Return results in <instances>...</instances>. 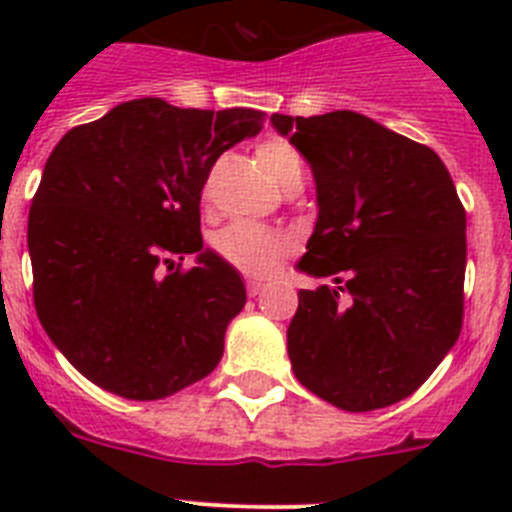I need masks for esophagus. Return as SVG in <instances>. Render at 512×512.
Masks as SVG:
<instances>
[{"label": "esophagus", "instance_id": "1", "mask_svg": "<svg viewBox=\"0 0 512 512\" xmlns=\"http://www.w3.org/2000/svg\"><path fill=\"white\" fill-rule=\"evenodd\" d=\"M246 289H248V297H259L261 292H264V282H256V279H248Z\"/></svg>", "mask_w": 512, "mask_h": 512}]
</instances>
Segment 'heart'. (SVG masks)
I'll list each match as a JSON object with an SVG mask.
<instances>
[{
    "instance_id": "b5f03b06",
    "label": "heart",
    "mask_w": 512,
    "mask_h": 512,
    "mask_svg": "<svg viewBox=\"0 0 512 512\" xmlns=\"http://www.w3.org/2000/svg\"><path fill=\"white\" fill-rule=\"evenodd\" d=\"M256 156H259L261 169L269 174V179L277 187L287 189L292 184H302L305 166H302L300 153L295 151V146H289L287 140H264ZM212 246L220 253V259H225L235 269L253 274V277H266L287 256L292 241L277 230L238 220V223H230L223 230H217Z\"/></svg>"
}]
</instances>
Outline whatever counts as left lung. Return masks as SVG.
Returning <instances> with one entry per match:
<instances>
[{"label":"left lung","mask_w":512,"mask_h":512,"mask_svg":"<svg viewBox=\"0 0 512 512\" xmlns=\"http://www.w3.org/2000/svg\"><path fill=\"white\" fill-rule=\"evenodd\" d=\"M315 176L318 223L287 328L295 377L348 413L413 395L461 333L467 212L436 151L351 110L271 115ZM346 291L348 298H341Z\"/></svg>","instance_id":"obj_1"}]
</instances>
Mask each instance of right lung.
Returning a JSON list of instances; mask_svg holds the SVG:
<instances>
[{
  "instance_id": "obj_1",
  "label": "right lung",
  "mask_w": 512,
  "mask_h": 512,
  "mask_svg": "<svg viewBox=\"0 0 512 512\" xmlns=\"http://www.w3.org/2000/svg\"><path fill=\"white\" fill-rule=\"evenodd\" d=\"M264 117L143 97L58 140L27 217L33 297L48 338L89 382L161 400L220 364L246 287L202 246V187ZM187 252L198 264L174 272Z\"/></svg>"
}]
</instances>
